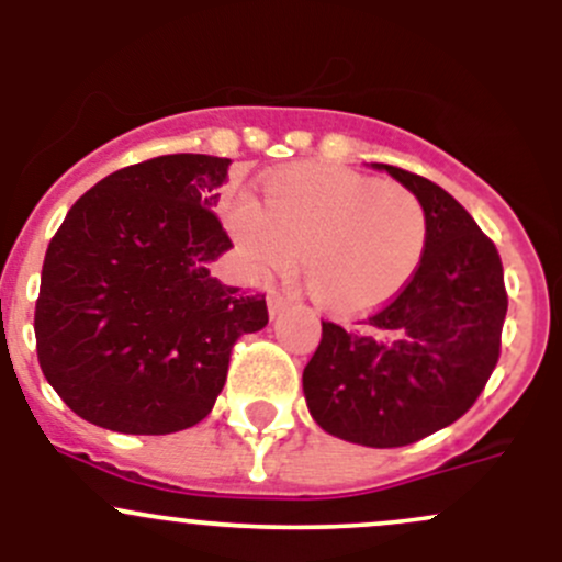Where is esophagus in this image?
<instances>
[{"mask_svg":"<svg viewBox=\"0 0 562 562\" xmlns=\"http://www.w3.org/2000/svg\"><path fill=\"white\" fill-rule=\"evenodd\" d=\"M266 302H269V315L271 317L282 315V313H285V307H288V299L282 296L280 291H269V299H266Z\"/></svg>","mask_w":562,"mask_h":562,"instance_id":"34e87169","label":"esophagus"}]
</instances>
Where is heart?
I'll use <instances>...</instances> for the list:
<instances>
[{"mask_svg":"<svg viewBox=\"0 0 562 562\" xmlns=\"http://www.w3.org/2000/svg\"><path fill=\"white\" fill-rule=\"evenodd\" d=\"M225 225L258 277L288 274L302 255L313 299L337 313L400 293L427 247V212L407 187L337 166L271 176L263 203L239 192L225 206Z\"/></svg>","mask_w":562,"mask_h":562,"instance_id":"obj_1","label":"heart"}]
</instances>
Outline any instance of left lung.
<instances>
[{"mask_svg":"<svg viewBox=\"0 0 562 562\" xmlns=\"http://www.w3.org/2000/svg\"><path fill=\"white\" fill-rule=\"evenodd\" d=\"M427 212V247L400 296L350 326L323 323L302 386L317 427L396 449L454 424L501 356L508 299L495 245L435 181L372 162Z\"/></svg>","mask_w":562,"mask_h":562,"instance_id":"obj_1","label":"left lung"}]
</instances>
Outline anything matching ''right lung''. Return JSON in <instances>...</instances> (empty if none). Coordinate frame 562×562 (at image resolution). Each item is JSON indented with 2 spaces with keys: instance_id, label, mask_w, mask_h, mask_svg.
<instances>
[{
  "instance_id": "right-lung-1",
  "label": "right lung",
  "mask_w": 562,
  "mask_h": 562,
  "mask_svg": "<svg viewBox=\"0 0 562 562\" xmlns=\"http://www.w3.org/2000/svg\"><path fill=\"white\" fill-rule=\"evenodd\" d=\"M228 157L166 155L83 192L45 252L35 307L45 381L89 424L171 435L212 413L266 296L223 285L231 239L212 209Z\"/></svg>"
}]
</instances>
